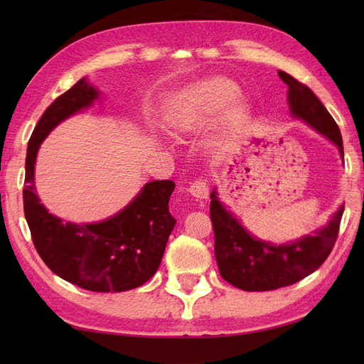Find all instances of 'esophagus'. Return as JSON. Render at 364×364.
Returning <instances> with one entry per match:
<instances>
[{"instance_id":"34e87169","label":"esophagus","mask_w":364,"mask_h":364,"mask_svg":"<svg viewBox=\"0 0 364 364\" xmlns=\"http://www.w3.org/2000/svg\"><path fill=\"white\" fill-rule=\"evenodd\" d=\"M188 191L191 192L192 197H196L198 200H205V198H208V196H210V188H208L206 181H203V180L192 181L189 184Z\"/></svg>"}]
</instances>
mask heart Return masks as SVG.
Returning a JSON list of instances; mask_svg holds the SVG:
<instances>
[{"mask_svg": "<svg viewBox=\"0 0 364 364\" xmlns=\"http://www.w3.org/2000/svg\"><path fill=\"white\" fill-rule=\"evenodd\" d=\"M239 87L223 76L205 80L191 92L186 106L178 115V131H196L206 123L215 120L227 109L225 119L230 125H236L247 114V105L237 100Z\"/></svg>", "mask_w": 364, "mask_h": 364, "instance_id": "1", "label": "heart"}]
</instances>
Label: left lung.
<instances>
[{
    "instance_id": "obj_1",
    "label": "left lung",
    "mask_w": 364,
    "mask_h": 364,
    "mask_svg": "<svg viewBox=\"0 0 364 364\" xmlns=\"http://www.w3.org/2000/svg\"><path fill=\"white\" fill-rule=\"evenodd\" d=\"M278 76L288 86L292 117L333 142L344 162L341 131L326 106L310 87L291 75L278 70ZM210 213L215 237L214 255L223 280L242 291H272L297 283L322 266L336 242L344 205L338 208L327 225L288 244H274L249 233L220 202L215 188L211 192Z\"/></svg>"
}]
</instances>
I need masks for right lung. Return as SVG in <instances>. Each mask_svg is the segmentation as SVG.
<instances>
[{
  "instance_id": "obj_1",
  "label": "right lung",
  "mask_w": 364,
  "mask_h": 364,
  "mask_svg": "<svg viewBox=\"0 0 364 364\" xmlns=\"http://www.w3.org/2000/svg\"><path fill=\"white\" fill-rule=\"evenodd\" d=\"M97 100L100 90L87 78H81L46 107L28 144L23 206L36 250L54 274L87 291L123 292L150 280L161 264L176 223L168 211L175 183L150 181L111 218L73 223L63 222L46 210L34 180L37 151L43 139L60 122L87 109Z\"/></svg>"
}]
</instances>
